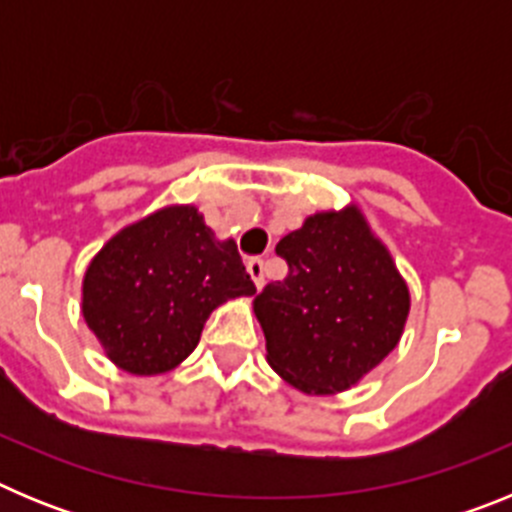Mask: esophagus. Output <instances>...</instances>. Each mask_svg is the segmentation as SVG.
Wrapping results in <instances>:
<instances>
[{
  "label": "esophagus",
  "mask_w": 512,
  "mask_h": 512,
  "mask_svg": "<svg viewBox=\"0 0 512 512\" xmlns=\"http://www.w3.org/2000/svg\"><path fill=\"white\" fill-rule=\"evenodd\" d=\"M246 269L248 274H251L253 284H256V289L264 287V274H266V264L261 259H248L246 261Z\"/></svg>",
  "instance_id": "obj_1"
}]
</instances>
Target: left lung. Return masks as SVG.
<instances>
[{
	"label": "left lung",
	"instance_id": "1",
	"mask_svg": "<svg viewBox=\"0 0 512 512\" xmlns=\"http://www.w3.org/2000/svg\"><path fill=\"white\" fill-rule=\"evenodd\" d=\"M277 253L289 274L253 300L266 361L305 395L351 390L400 343L408 284L356 205L310 215Z\"/></svg>",
	"mask_w": 512,
	"mask_h": 512
}]
</instances>
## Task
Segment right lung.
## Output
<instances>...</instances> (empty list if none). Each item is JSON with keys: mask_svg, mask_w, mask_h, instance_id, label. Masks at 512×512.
I'll return each instance as SVG.
<instances>
[{"mask_svg": "<svg viewBox=\"0 0 512 512\" xmlns=\"http://www.w3.org/2000/svg\"><path fill=\"white\" fill-rule=\"evenodd\" d=\"M251 295L233 238L217 241L194 205H171L104 243L84 274L81 315L112 364L153 377L192 354L215 307Z\"/></svg>", "mask_w": 512, "mask_h": 512, "instance_id": "right-lung-1", "label": "right lung"}]
</instances>
